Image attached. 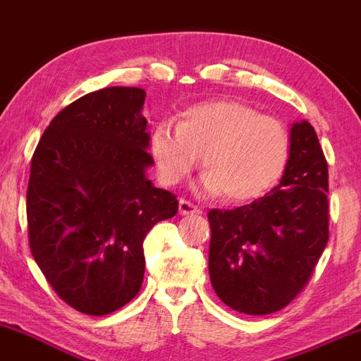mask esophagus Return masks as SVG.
Instances as JSON below:
<instances>
[{"label":"esophagus","instance_id":"34e87169","mask_svg":"<svg viewBox=\"0 0 361 361\" xmlns=\"http://www.w3.org/2000/svg\"><path fill=\"white\" fill-rule=\"evenodd\" d=\"M178 209H180V214L181 215L200 214V209H198L197 205H193L192 202H188V200H183V198H181V200H180V205H178Z\"/></svg>","mask_w":361,"mask_h":361}]
</instances>
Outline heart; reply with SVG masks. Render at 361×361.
<instances>
[{
	"instance_id": "b5f03b06",
	"label": "heart",
	"mask_w": 361,
	"mask_h": 361,
	"mask_svg": "<svg viewBox=\"0 0 361 361\" xmlns=\"http://www.w3.org/2000/svg\"><path fill=\"white\" fill-rule=\"evenodd\" d=\"M288 132L279 120L238 102H205L178 120L161 122L151 135V154L164 185H176L197 166L200 186L227 202L255 200L279 181L288 161Z\"/></svg>"
}]
</instances>
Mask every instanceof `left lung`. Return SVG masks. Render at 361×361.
Here are the masks:
<instances>
[{"mask_svg": "<svg viewBox=\"0 0 361 361\" xmlns=\"http://www.w3.org/2000/svg\"><path fill=\"white\" fill-rule=\"evenodd\" d=\"M209 273L238 312L263 316L295 299L329 239L327 163L307 120L290 128L280 185L250 205L209 212Z\"/></svg>", "mask_w": 361, "mask_h": 361, "instance_id": "1", "label": "left lung"}]
</instances>
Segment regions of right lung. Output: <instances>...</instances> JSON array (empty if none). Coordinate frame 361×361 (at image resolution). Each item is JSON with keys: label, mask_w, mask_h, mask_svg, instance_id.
Segmentation results:
<instances>
[{"label": "right lung", "mask_w": 361, "mask_h": 361, "mask_svg": "<svg viewBox=\"0 0 361 361\" xmlns=\"http://www.w3.org/2000/svg\"><path fill=\"white\" fill-rule=\"evenodd\" d=\"M146 91L111 86L62 109L40 137L27 188L28 243L35 263L73 309L105 316L137 295L142 243L175 217L176 195L146 169Z\"/></svg>", "instance_id": "add662e5"}]
</instances>
